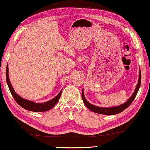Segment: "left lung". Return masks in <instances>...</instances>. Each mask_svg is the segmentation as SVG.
Here are the masks:
<instances>
[{"instance_id": "left-lung-1", "label": "left lung", "mask_w": 150, "mask_h": 150, "mask_svg": "<svg viewBox=\"0 0 150 150\" xmlns=\"http://www.w3.org/2000/svg\"><path fill=\"white\" fill-rule=\"evenodd\" d=\"M140 85H141V71H140V70H139L138 83V84H137L136 89H135V91H134V92L132 94V95L131 96V97L129 98V99L127 100L126 103H124V104H122V105H121L120 106H114V107L103 108V107H99V106L93 105L92 104L89 103L87 100H86V98L84 96V93H83V89L82 91V95H81V96H82L83 103H84L85 106H87V107L91 111H93L95 113L101 114V115H116V114H118V113L121 112H122L123 110H125L126 108H128V106L131 105V103L133 102L134 98H135L137 93H138L139 88V87H140Z\"/></svg>"}]
</instances>
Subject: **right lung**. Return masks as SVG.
Segmentation results:
<instances>
[{
  "mask_svg": "<svg viewBox=\"0 0 150 150\" xmlns=\"http://www.w3.org/2000/svg\"><path fill=\"white\" fill-rule=\"evenodd\" d=\"M6 83L7 85L8 86L9 90L11 91L12 96L14 98V100H16V102L18 104V105L22 106V108L26 109V110L33 111V112H45L50 110L51 108H52L54 106L56 105L57 101L59 100L61 95H62V90L60 91V93L55 96V98L53 99L50 100L47 102H45L44 103H36L33 102L31 100H28L24 98H22L21 96H20L18 95H17V93L15 92L13 87H12V85L11 82H10L9 79V76H8V65H6Z\"/></svg>",
  "mask_w": 150,
  "mask_h": 150,
  "instance_id": "right-lung-1",
  "label": "right lung"
}]
</instances>
